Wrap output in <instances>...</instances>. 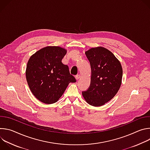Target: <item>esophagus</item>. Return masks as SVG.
I'll return each mask as SVG.
<instances>
[{
    "mask_svg": "<svg viewBox=\"0 0 150 150\" xmlns=\"http://www.w3.org/2000/svg\"><path fill=\"white\" fill-rule=\"evenodd\" d=\"M80 75H76V76H75V78H76V80H78L79 78H80Z\"/></svg>",
    "mask_w": 150,
    "mask_h": 150,
    "instance_id": "esophagus-1",
    "label": "esophagus"
}]
</instances>
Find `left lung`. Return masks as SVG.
Wrapping results in <instances>:
<instances>
[{
	"mask_svg": "<svg viewBox=\"0 0 150 150\" xmlns=\"http://www.w3.org/2000/svg\"><path fill=\"white\" fill-rule=\"evenodd\" d=\"M85 54L90 63L91 77L89 88L82 94L89 104L101 106L112 99L119 91L122 68L115 55L104 47L92 48Z\"/></svg>",
	"mask_w": 150,
	"mask_h": 150,
	"instance_id": "1",
	"label": "left lung"
}]
</instances>
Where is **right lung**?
I'll return each mask as SVG.
<instances>
[{
  "label": "right lung",
  "instance_id": "add662e5",
  "mask_svg": "<svg viewBox=\"0 0 150 150\" xmlns=\"http://www.w3.org/2000/svg\"><path fill=\"white\" fill-rule=\"evenodd\" d=\"M67 50L48 46L37 51L27 63L26 78L33 95L46 104L56 103L70 82H75L69 67L62 60Z\"/></svg>",
  "mask_w": 150,
  "mask_h": 150
}]
</instances>
